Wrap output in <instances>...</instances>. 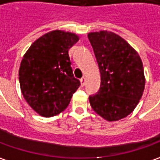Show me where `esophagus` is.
Listing matches in <instances>:
<instances>
[{
	"mask_svg": "<svg viewBox=\"0 0 160 160\" xmlns=\"http://www.w3.org/2000/svg\"><path fill=\"white\" fill-rule=\"evenodd\" d=\"M80 84L81 86L83 87V86H85L86 84V77H82L81 79H80Z\"/></svg>",
	"mask_w": 160,
	"mask_h": 160,
	"instance_id": "34e87169",
	"label": "esophagus"
}]
</instances>
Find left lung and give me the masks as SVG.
I'll return each instance as SVG.
<instances>
[{
	"instance_id": "left-lung-1",
	"label": "left lung",
	"mask_w": 160,
	"mask_h": 160,
	"mask_svg": "<svg viewBox=\"0 0 160 160\" xmlns=\"http://www.w3.org/2000/svg\"><path fill=\"white\" fill-rule=\"evenodd\" d=\"M101 74L100 89L89 97L92 109L108 121L132 112L145 86L143 66L138 53L118 34L100 31L89 32Z\"/></svg>"
}]
</instances>
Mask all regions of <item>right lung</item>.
<instances>
[{"label":"right lung","instance_id":"1","mask_svg":"<svg viewBox=\"0 0 160 160\" xmlns=\"http://www.w3.org/2000/svg\"><path fill=\"white\" fill-rule=\"evenodd\" d=\"M78 41L75 33L52 31L36 40L23 57L18 72L21 91L42 117L62 112L80 87L68 54Z\"/></svg>","mask_w":160,"mask_h":160}]
</instances>
